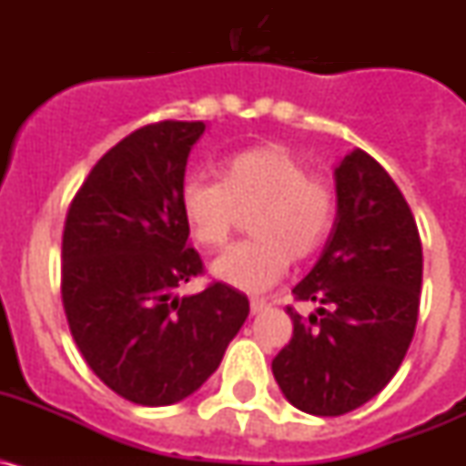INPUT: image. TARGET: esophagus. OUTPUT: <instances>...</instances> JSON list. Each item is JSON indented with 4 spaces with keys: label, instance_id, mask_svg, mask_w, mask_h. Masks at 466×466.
<instances>
[{
    "label": "esophagus",
    "instance_id": "obj_1",
    "mask_svg": "<svg viewBox=\"0 0 466 466\" xmlns=\"http://www.w3.org/2000/svg\"><path fill=\"white\" fill-rule=\"evenodd\" d=\"M249 308H252V312L254 315H258V312H263V310H268V300H263V299H252L249 300Z\"/></svg>",
    "mask_w": 466,
    "mask_h": 466
}]
</instances>
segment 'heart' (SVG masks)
Segmentation results:
<instances>
[{"instance_id": "1", "label": "heart", "mask_w": 466, "mask_h": 466, "mask_svg": "<svg viewBox=\"0 0 466 466\" xmlns=\"http://www.w3.org/2000/svg\"><path fill=\"white\" fill-rule=\"evenodd\" d=\"M249 212L254 240L221 254L212 275L257 294L287 273L291 258L312 257L324 245L336 221V193L279 144L238 151L219 166V184L191 179L182 191L188 236L208 249L224 247Z\"/></svg>"}]
</instances>
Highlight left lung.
Returning <instances> with one entry per match:
<instances>
[{"label":"left lung","instance_id":"left-lung-1","mask_svg":"<svg viewBox=\"0 0 466 466\" xmlns=\"http://www.w3.org/2000/svg\"><path fill=\"white\" fill-rule=\"evenodd\" d=\"M336 221L315 268L294 287L319 303L308 319L287 308L294 336L273 360L291 406L343 415L376 397L413 340L422 287V245L406 198L366 151L336 172Z\"/></svg>","mask_w":466,"mask_h":466}]
</instances>
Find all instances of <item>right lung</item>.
I'll use <instances>...</instances> for the list:
<instances>
[{"label": "right lung", "mask_w": 466, "mask_h": 466, "mask_svg": "<svg viewBox=\"0 0 466 466\" xmlns=\"http://www.w3.org/2000/svg\"><path fill=\"white\" fill-rule=\"evenodd\" d=\"M203 121L144 126L102 156L69 205L63 306L93 373L139 406L182 401L219 369L249 315L224 282L177 289L203 273L182 214L184 172Z\"/></svg>", "instance_id": "right-lung-1"}]
</instances>
